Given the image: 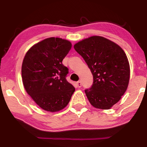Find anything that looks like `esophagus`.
<instances>
[{
  "label": "esophagus",
  "mask_w": 147,
  "mask_h": 147,
  "mask_svg": "<svg viewBox=\"0 0 147 147\" xmlns=\"http://www.w3.org/2000/svg\"><path fill=\"white\" fill-rule=\"evenodd\" d=\"M76 84H77V86H78V88H81V87H82V82L81 81L77 82Z\"/></svg>",
  "instance_id": "esophagus-1"
}]
</instances>
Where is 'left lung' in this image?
<instances>
[{
	"mask_svg": "<svg viewBox=\"0 0 147 147\" xmlns=\"http://www.w3.org/2000/svg\"><path fill=\"white\" fill-rule=\"evenodd\" d=\"M84 58L93 76L85 93L93 107L108 109L117 103L127 89L130 65L118 45L101 36H92L74 45Z\"/></svg>",
	"mask_w": 147,
	"mask_h": 147,
	"instance_id": "8db88e82",
	"label": "left lung"
}]
</instances>
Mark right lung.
Segmentation results:
<instances>
[{"instance_id":"obj_1","label":"right lung","mask_w":147,"mask_h":147,"mask_svg":"<svg viewBox=\"0 0 147 147\" xmlns=\"http://www.w3.org/2000/svg\"><path fill=\"white\" fill-rule=\"evenodd\" d=\"M71 47L65 39L49 38L32 46L24 56L21 69L24 87L44 110H61L75 91L66 80L69 69L62 64Z\"/></svg>"}]
</instances>
